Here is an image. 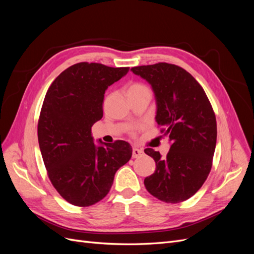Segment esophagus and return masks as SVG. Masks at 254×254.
Returning <instances> with one entry per match:
<instances>
[{"mask_svg":"<svg viewBox=\"0 0 254 254\" xmlns=\"http://www.w3.org/2000/svg\"><path fill=\"white\" fill-rule=\"evenodd\" d=\"M142 153H143V150L139 147H136V146H134L132 148V158H139Z\"/></svg>","mask_w":254,"mask_h":254,"instance_id":"1","label":"esophagus"}]
</instances>
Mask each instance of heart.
<instances>
[{
  "label": "heart",
  "instance_id": "1",
  "mask_svg": "<svg viewBox=\"0 0 254 254\" xmlns=\"http://www.w3.org/2000/svg\"><path fill=\"white\" fill-rule=\"evenodd\" d=\"M143 93H150V89L148 86L142 82H134L128 88V95L134 94H143Z\"/></svg>",
  "mask_w": 254,
  "mask_h": 254
}]
</instances>
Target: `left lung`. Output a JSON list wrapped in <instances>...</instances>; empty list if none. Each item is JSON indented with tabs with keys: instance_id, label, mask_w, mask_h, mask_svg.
<instances>
[{
	"instance_id": "8db88e82",
	"label": "left lung",
	"mask_w": 254,
	"mask_h": 254,
	"mask_svg": "<svg viewBox=\"0 0 254 254\" xmlns=\"http://www.w3.org/2000/svg\"><path fill=\"white\" fill-rule=\"evenodd\" d=\"M131 71L148 81L156 96V121L172 142L167 156L146 148L156 171L144 180L159 200L178 203L202 187L212 167L216 146V118L204 90L184 68L159 63Z\"/></svg>"
}]
</instances>
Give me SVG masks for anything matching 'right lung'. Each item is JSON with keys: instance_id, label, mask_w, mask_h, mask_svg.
Masks as SVG:
<instances>
[{"instance_id": "add662e5", "label": "right lung", "mask_w": 254, "mask_h": 254, "mask_svg": "<svg viewBox=\"0 0 254 254\" xmlns=\"http://www.w3.org/2000/svg\"><path fill=\"white\" fill-rule=\"evenodd\" d=\"M129 67L79 63L54 80L38 121V141L48 176L64 200L77 206L101 201L114 175L131 158L125 141L96 146L91 127L103 118L105 91Z\"/></svg>"}]
</instances>
